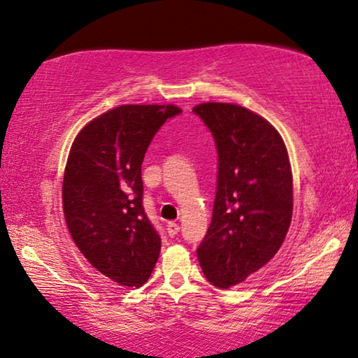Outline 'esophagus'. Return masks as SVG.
<instances>
[{
  "instance_id": "1",
  "label": "esophagus",
  "mask_w": 358,
  "mask_h": 358,
  "mask_svg": "<svg viewBox=\"0 0 358 358\" xmlns=\"http://www.w3.org/2000/svg\"><path fill=\"white\" fill-rule=\"evenodd\" d=\"M179 229H180V228H179L178 223H174V222H169V223H168V234H169L171 238L176 236V234L179 233Z\"/></svg>"
}]
</instances>
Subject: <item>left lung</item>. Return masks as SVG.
Returning a JSON list of instances; mask_svg holds the SVG:
<instances>
[{"mask_svg":"<svg viewBox=\"0 0 358 358\" xmlns=\"http://www.w3.org/2000/svg\"><path fill=\"white\" fill-rule=\"evenodd\" d=\"M218 153L212 223L197 249L212 285L229 288L271 261L287 236L293 179L278 131L246 107L203 102L194 107Z\"/></svg>","mask_w":358,"mask_h":358,"instance_id":"8db88e82","label":"left lung"}]
</instances>
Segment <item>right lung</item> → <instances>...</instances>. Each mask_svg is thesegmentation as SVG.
<instances>
[{"label":"right lung","instance_id":"add662e5","mask_svg":"<svg viewBox=\"0 0 358 358\" xmlns=\"http://www.w3.org/2000/svg\"><path fill=\"white\" fill-rule=\"evenodd\" d=\"M176 106H120L96 117L73 141L63 178V212L92 267L140 287L159 257L161 238L143 208L141 163Z\"/></svg>","mask_w":358,"mask_h":358}]
</instances>
